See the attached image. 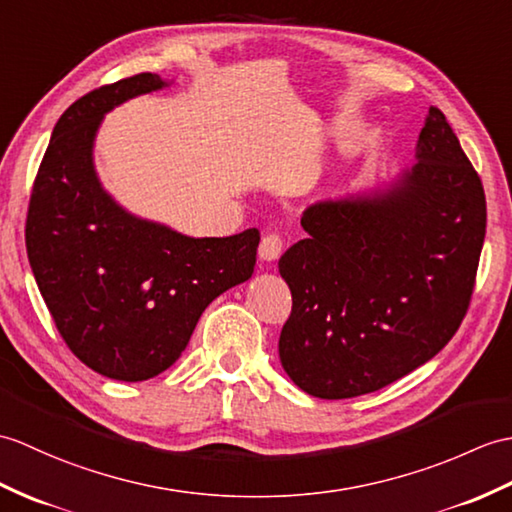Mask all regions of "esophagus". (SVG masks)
<instances>
[{
  "mask_svg": "<svg viewBox=\"0 0 512 512\" xmlns=\"http://www.w3.org/2000/svg\"><path fill=\"white\" fill-rule=\"evenodd\" d=\"M283 251V237L279 233H266L261 237L259 257L264 261H275Z\"/></svg>",
  "mask_w": 512,
  "mask_h": 512,
  "instance_id": "esophagus-1",
  "label": "esophagus"
}]
</instances>
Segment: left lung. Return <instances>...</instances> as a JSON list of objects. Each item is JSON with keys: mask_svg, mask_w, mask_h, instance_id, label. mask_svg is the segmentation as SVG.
<instances>
[{"mask_svg": "<svg viewBox=\"0 0 512 512\" xmlns=\"http://www.w3.org/2000/svg\"><path fill=\"white\" fill-rule=\"evenodd\" d=\"M419 163L386 194L327 200L279 259L292 312L279 358L320 399H351L408 375L467 316L486 233V198L441 109L421 128Z\"/></svg>", "mask_w": 512, "mask_h": 512, "instance_id": "1", "label": "left lung"}]
</instances>
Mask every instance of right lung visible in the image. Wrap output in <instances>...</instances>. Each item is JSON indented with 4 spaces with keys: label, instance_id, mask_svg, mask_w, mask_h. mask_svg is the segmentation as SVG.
<instances>
[{
    "label": "right lung",
    "instance_id": "obj_1",
    "mask_svg": "<svg viewBox=\"0 0 512 512\" xmlns=\"http://www.w3.org/2000/svg\"><path fill=\"white\" fill-rule=\"evenodd\" d=\"M135 74L76 100L56 122L34 178L26 251L58 334L104 377L144 382L170 368L205 307L251 279L259 231L187 237L130 216L106 196L91 146L102 115L161 89Z\"/></svg>",
    "mask_w": 512,
    "mask_h": 512
}]
</instances>
